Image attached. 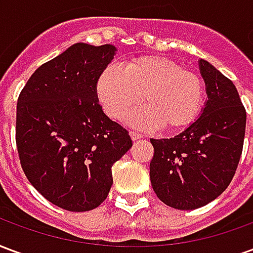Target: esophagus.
Here are the masks:
<instances>
[{
	"mask_svg": "<svg viewBox=\"0 0 253 253\" xmlns=\"http://www.w3.org/2000/svg\"><path fill=\"white\" fill-rule=\"evenodd\" d=\"M130 137H131L132 141H138V139H141V138H143V135H142V134H139V132L130 131Z\"/></svg>",
	"mask_w": 253,
	"mask_h": 253,
	"instance_id": "obj_1",
	"label": "esophagus"
}]
</instances>
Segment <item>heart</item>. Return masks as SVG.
<instances>
[{"label": "heart", "instance_id": "heart-1", "mask_svg": "<svg viewBox=\"0 0 253 253\" xmlns=\"http://www.w3.org/2000/svg\"><path fill=\"white\" fill-rule=\"evenodd\" d=\"M96 92L107 115L114 119L125 118L143 99L146 105L128 118L130 125L143 130L163 125L168 130L186 128L196 121L205 97L199 76L160 55L134 58L125 70L116 65L107 66Z\"/></svg>", "mask_w": 253, "mask_h": 253}]
</instances>
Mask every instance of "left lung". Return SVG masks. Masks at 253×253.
Segmentation results:
<instances>
[{
    "label": "left lung",
    "mask_w": 253,
    "mask_h": 253,
    "mask_svg": "<svg viewBox=\"0 0 253 253\" xmlns=\"http://www.w3.org/2000/svg\"><path fill=\"white\" fill-rule=\"evenodd\" d=\"M207 100L201 116L173 138L150 139V181L156 195L177 210H194L228 188L244 145L247 112L234 84L199 59Z\"/></svg>",
    "instance_id": "1"
}]
</instances>
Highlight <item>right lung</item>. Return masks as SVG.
Listing matches in <instances>:
<instances>
[{"mask_svg": "<svg viewBox=\"0 0 253 253\" xmlns=\"http://www.w3.org/2000/svg\"><path fill=\"white\" fill-rule=\"evenodd\" d=\"M115 54L112 44L76 43L38 67L17 100L21 168L47 201L69 211H89L105 201L112 165L132 146L96 92Z\"/></svg>", "mask_w": 253, "mask_h": 253, "instance_id": "right-lung-1", "label": "right lung"}]
</instances>
